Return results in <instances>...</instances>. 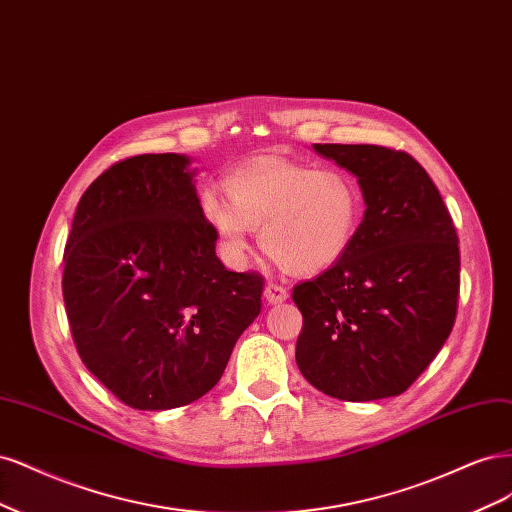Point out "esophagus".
Returning a JSON list of instances; mask_svg holds the SVG:
<instances>
[{"instance_id":"esophagus-1","label":"esophagus","mask_w":512,"mask_h":512,"mask_svg":"<svg viewBox=\"0 0 512 512\" xmlns=\"http://www.w3.org/2000/svg\"><path fill=\"white\" fill-rule=\"evenodd\" d=\"M263 295H266V300L270 304H280V302H285L289 298V291L283 285H278V283H268L266 291H263Z\"/></svg>"}]
</instances>
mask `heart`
Masks as SVG:
<instances>
[{
    "label": "heart",
    "mask_w": 512,
    "mask_h": 512,
    "mask_svg": "<svg viewBox=\"0 0 512 512\" xmlns=\"http://www.w3.org/2000/svg\"><path fill=\"white\" fill-rule=\"evenodd\" d=\"M227 195L206 193L202 212L229 257L249 249V229H259L266 255L291 274H317L351 244L361 193L336 168L312 170L302 163L259 157L223 178Z\"/></svg>",
    "instance_id": "b5f03b06"
}]
</instances>
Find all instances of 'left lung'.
<instances>
[{"instance_id":"left-lung-1","label":"left lung","mask_w":512,"mask_h":512,"mask_svg":"<svg viewBox=\"0 0 512 512\" xmlns=\"http://www.w3.org/2000/svg\"><path fill=\"white\" fill-rule=\"evenodd\" d=\"M357 176L364 221L342 257L291 298L304 323L295 361L346 402L404 393L447 342L459 300V238L421 163L378 144H315Z\"/></svg>"}]
</instances>
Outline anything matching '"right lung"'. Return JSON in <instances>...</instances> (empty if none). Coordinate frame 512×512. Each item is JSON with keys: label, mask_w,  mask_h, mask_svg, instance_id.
Here are the masks:
<instances>
[{"label": "right lung", "mask_w": 512, "mask_h": 512, "mask_svg": "<svg viewBox=\"0 0 512 512\" xmlns=\"http://www.w3.org/2000/svg\"><path fill=\"white\" fill-rule=\"evenodd\" d=\"M174 153L127 157L82 193L63 251V302L82 364L136 410L200 400L261 310L263 276L214 253Z\"/></svg>", "instance_id": "1"}]
</instances>
